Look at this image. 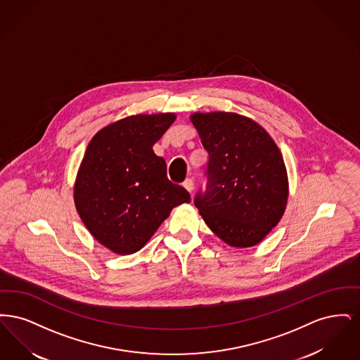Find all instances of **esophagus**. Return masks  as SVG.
<instances>
[{
    "label": "esophagus",
    "instance_id": "1",
    "mask_svg": "<svg viewBox=\"0 0 360 360\" xmlns=\"http://www.w3.org/2000/svg\"><path fill=\"white\" fill-rule=\"evenodd\" d=\"M184 188H186L188 193H191V191L194 190V182H193V179L188 178V179L184 182Z\"/></svg>",
    "mask_w": 360,
    "mask_h": 360
}]
</instances>
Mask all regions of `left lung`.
Wrapping results in <instances>:
<instances>
[{
    "instance_id": "left-lung-1",
    "label": "left lung",
    "mask_w": 360,
    "mask_h": 360,
    "mask_svg": "<svg viewBox=\"0 0 360 360\" xmlns=\"http://www.w3.org/2000/svg\"><path fill=\"white\" fill-rule=\"evenodd\" d=\"M191 122L209 155L205 190L194 205L207 226L232 247H252L281 220L288 174L271 136L236 113H194Z\"/></svg>"
}]
</instances>
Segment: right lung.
Returning a JSON list of instances; mask_svg holds the SVG:
<instances>
[{
    "instance_id": "right-lung-1",
    "label": "right lung",
    "mask_w": 360,
    "mask_h": 360,
    "mask_svg": "<svg viewBox=\"0 0 360 360\" xmlns=\"http://www.w3.org/2000/svg\"><path fill=\"white\" fill-rule=\"evenodd\" d=\"M174 120L172 113L131 116L105 127L86 148L75 206L90 233L116 254L143 248L172 207L190 202L153 150Z\"/></svg>"
}]
</instances>
